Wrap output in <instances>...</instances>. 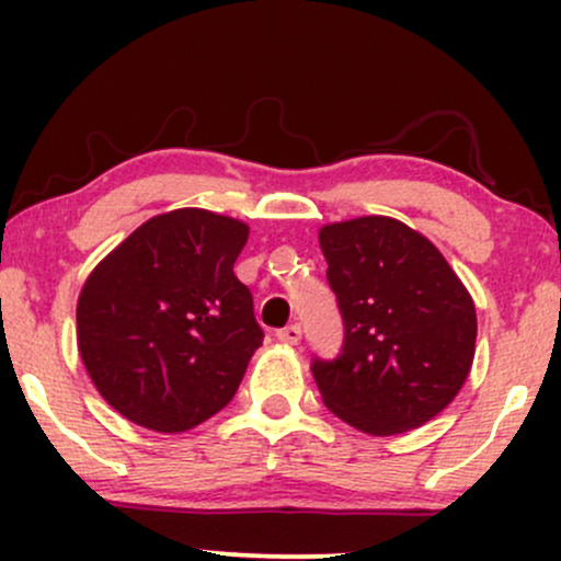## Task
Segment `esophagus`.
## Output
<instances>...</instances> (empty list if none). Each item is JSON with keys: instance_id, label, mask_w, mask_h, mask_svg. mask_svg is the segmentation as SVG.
Returning a JSON list of instances; mask_svg holds the SVG:
<instances>
[{"instance_id": "obj_1", "label": "esophagus", "mask_w": 561, "mask_h": 561, "mask_svg": "<svg viewBox=\"0 0 561 561\" xmlns=\"http://www.w3.org/2000/svg\"><path fill=\"white\" fill-rule=\"evenodd\" d=\"M300 337H302L300 324H289V327H285V330L276 332V340H279V343H285V345H298Z\"/></svg>"}]
</instances>
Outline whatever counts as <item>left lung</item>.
Returning <instances> with one entry per match:
<instances>
[{
  "instance_id": "8db88e82",
  "label": "left lung",
  "mask_w": 561,
  "mask_h": 561,
  "mask_svg": "<svg viewBox=\"0 0 561 561\" xmlns=\"http://www.w3.org/2000/svg\"><path fill=\"white\" fill-rule=\"evenodd\" d=\"M343 317L337 358H313L327 409L369 435L422 427L469 375L478 317L467 287L420 231L364 216L319 231Z\"/></svg>"
}]
</instances>
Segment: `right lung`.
<instances>
[{"instance_id":"obj_1","label":"right lung","mask_w":561,"mask_h":561,"mask_svg":"<svg viewBox=\"0 0 561 561\" xmlns=\"http://www.w3.org/2000/svg\"><path fill=\"white\" fill-rule=\"evenodd\" d=\"M237 218L179 208L150 218L89 274L76 308L81 362L139 427L184 433L234 398L263 330L234 276Z\"/></svg>"}]
</instances>
